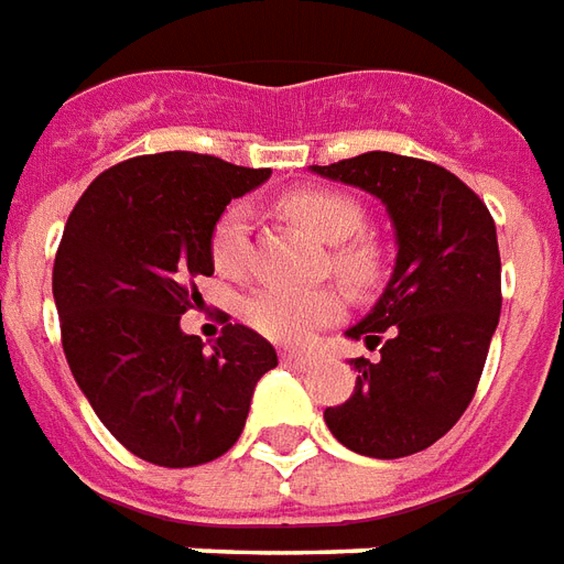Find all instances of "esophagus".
I'll return each instance as SVG.
<instances>
[{
    "label": "esophagus",
    "mask_w": 564,
    "mask_h": 564,
    "mask_svg": "<svg viewBox=\"0 0 564 564\" xmlns=\"http://www.w3.org/2000/svg\"><path fill=\"white\" fill-rule=\"evenodd\" d=\"M281 361L290 367H307L314 365V356H304V352H281Z\"/></svg>",
    "instance_id": "esophagus-1"
}]
</instances>
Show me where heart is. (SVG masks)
I'll return each mask as SVG.
<instances>
[{"mask_svg":"<svg viewBox=\"0 0 564 564\" xmlns=\"http://www.w3.org/2000/svg\"><path fill=\"white\" fill-rule=\"evenodd\" d=\"M286 218L304 227L325 245H337L335 262L346 278L361 281L373 269V253L367 245L349 241L365 224V212L356 199L335 194V191H295L281 199ZM248 208L232 206L220 215L212 232V260L224 274H239L248 257ZM344 314V299L335 290H283L271 286L260 290L248 304V323L283 346L311 344L316 328L335 323Z\"/></svg>","mask_w":564,"mask_h":564,"instance_id":"obj_1","label":"heart"}]
</instances>
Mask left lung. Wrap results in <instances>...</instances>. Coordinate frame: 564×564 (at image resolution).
I'll return each instance as SVG.
<instances>
[{
  "mask_svg": "<svg viewBox=\"0 0 564 564\" xmlns=\"http://www.w3.org/2000/svg\"><path fill=\"white\" fill-rule=\"evenodd\" d=\"M311 173L377 197L398 248L377 304L346 328L367 349L379 346V361L356 358V388L325 410V424L365 457L424 452L469 406L499 325L494 218L445 166L406 154L365 152Z\"/></svg>",
  "mask_w": 564,
  "mask_h": 564,
  "instance_id": "1",
  "label": "left lung"
}]
</instances>
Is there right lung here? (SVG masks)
<instances>
[{"label":"right lung","mask_w":564,"mask_h":564,"mask_svg":"<svg viewBox=\"0 0 564 564\" xmlns=\"http://www.w3.org/2000/svg\"><path fill=\"white\" fill-rule=\"evenodd\" d=\"M271 170L197 152L131 158L95 178L70 212L53 262L62 349L104 427L158 466H199L245 431L274 346L227 325L208 349L182 332L199 278L215 274L212 232L229 199Z\"/></svg>","instance_id":"1"}]
</instances>
